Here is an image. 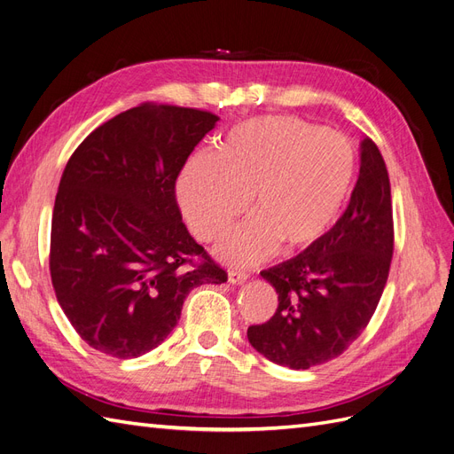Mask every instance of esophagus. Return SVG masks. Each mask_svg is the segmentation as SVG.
<instances>
[{
	"label": "esophagus",
	"mask_w": 454,
	"mask_h": 454,
	"mask_svg": "<svg viewBox=\"0 0 454 454\" xmlns=\"http://www.w3.org/2000/svg\"><path fill=\"white\" fill-rule=\"evenodd\" d=\"M248 278H250L248 272L235 270V269L229 270V282H231V284H242V282H246Z\"/></svg>",
	"instance_id": "1"
}]
</instances>
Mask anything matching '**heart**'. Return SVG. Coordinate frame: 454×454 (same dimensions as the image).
<instances>
[{"label": "heart", "mask_w": 454, "mask_h": 454, "mask_svg": "<svg viewBox=\"0 0 454 454\" xmlns=\"http://www.w3.org/2000/svg\"><path fill=\"white\" fill-rule=\"evenodd\" d=\"M356 180V153L345 136L290 115L257 117L232 129L217 153L189 159L177 200L195 237L219 239L250 206L255 214L217 246L229 265L250 267L299 252L337 223Z\"/></svg>", "instance_id": "b5f03b06"}]
</instances>
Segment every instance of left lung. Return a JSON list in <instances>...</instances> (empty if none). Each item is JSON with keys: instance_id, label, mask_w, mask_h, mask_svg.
Wrapping results in <instances>:
<instances>
[{"instance_id": "1", "label": "left lung", "mask_w": 454, "mask_h": 454, "mask_svg": "<svg viewBox=\"0 0 454 454\" xmlns=\"http://www.w3.org/2000/svg\"><path fill=\"white\" fill-rule=\"evenodd\" d=\"M392 254L390 177L379 147L365 138L345 214L322 240L261 272L277 290L278 307L269 322L248 327L250 345L290 369L337 358L373 316Z\"/></svg>"}]
</instances>
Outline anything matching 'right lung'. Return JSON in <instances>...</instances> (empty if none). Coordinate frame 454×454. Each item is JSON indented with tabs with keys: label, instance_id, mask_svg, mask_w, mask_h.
Instances as JSON below:
<instances>
[{
	"label": "right lung",
	"instance_id": "right-lung-1",
	"mask_svg": "<svg viewBox=\"0 0 454 454\" xmlns=\"http://www.w3.org/2000/svg\"><path fill=\"white\" fill-rule=\"evenodd\" d=\"M217 115L144 102L106 121L67 160L49 269L79 337L114 358L157 348L189 292L227 272L189 235L176 180Z\"/></svg>",
	"mask_w": 454,
	"mask_h": 454
}]
</instances>
